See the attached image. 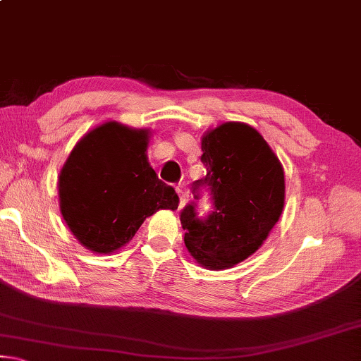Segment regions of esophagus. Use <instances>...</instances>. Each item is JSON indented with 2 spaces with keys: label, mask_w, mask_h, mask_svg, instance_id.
<instances>
[{
  "label": "esophagus",
  "mask_w": 361,
  "mask_h": 361,
  "mask_svg": "<svg viewBox=\"0 0 361 361\" xmlns=\"http://www.w3.org/2000/svg\"><path fill=\"white\" fill-rule=\"evenodd\" d=\"M176 194H178V199H180L178 209H183V207H185V204H186V194L183 192L181 188H176Z\"/></svg>",
  "instance_id": "esophagus-1"
}]
</instances>
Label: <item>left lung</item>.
I'll return each mask as SVG.
<instances>
[{
	"label": "left lung",
	"mask_w": 361,
	"mask_h": 361,
	"mask_svg": "<svg viewBox=\"0 0 361 361\" xmlns=\"http://www.w3.org/2000/svg\"><path fill=\"white\" fill-rule=\"evenodd\" d=\"M207 175L192 183L194 200L180 213L185 245L213 271L247 259L267 239L285 200L282 164L253 127L224 122L202 138ZM209 192L212 210L199 216L197 202Z\"/></svg>",
	"instance_id": "8db88e82"
}]
</instances>
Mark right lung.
I'll use <instances>...</instances> for the list:
<instances>
[{
	"mask_svg": "<svg viewBox=\"0 0 361 361\" xmlns=\"http://www.w3.org/2000/svg\"><path fill=\"white\" fill-rule=\"evenodd\" d=\"M148 132L105 122L79 140L59 178L60 210L73 235L97 253L126 245L161 209H178L175 189L146 159Z\"/></svg>",
	"mask_w": 361,
	"mask_h": 361,
	"instance_id": "right-lung-1",
	"label": "right lung"
}]
</instances>
